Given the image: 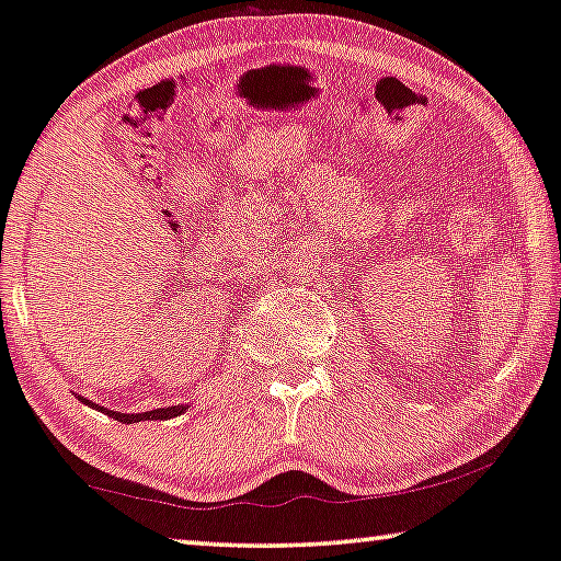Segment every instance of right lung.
Instances as JSON below:
<instances>
[{
    "mask_svg": "<svg viewBox=\"0 0 561 561\" xmlns=\"http://www.w3.org/2000/svg\"><path fill=\"white\" fill-rule=\"evenodd\" d=\"M82 403L85 405H90V408H95V411H100V413H105V415H111V417H115V421H121V423H138V421H169V417H175V415H181L183 411H186L188 405H169V408H156V411H146V413H118V411H107V408H100L98 403H93V400H85L82 396H78Z\"/></svg>",
    "mask_w": 561,
    "mask_h": 561,
    "instance_id": "add662e5",
    "label": "right lung"
}]
</instances>
